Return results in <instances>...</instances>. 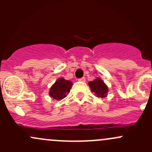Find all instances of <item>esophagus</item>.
<instances>
[{"mask_svg":"<svg viewBox=\"0 0 152 152\" xmlns=\"http://www.w3.org/2000/svg\"><path fill=\"white\" fill-rule=\"evenodd\" d=\"M78 81H79V82H85V77H82V78H80V79H78Z\"/></svg>","mask_w":152,"mask_h":152,"instance_id":"esophagus-1","label":"esophagus"}]
</instances>
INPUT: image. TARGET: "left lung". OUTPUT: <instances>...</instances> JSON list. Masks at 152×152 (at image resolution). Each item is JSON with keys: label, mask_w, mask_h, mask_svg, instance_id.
<instances>
[{"label": "left lung", "mask_w": 152, "mask_h": 152, "mask_svg": "<svg viewBox=\"0 0 152 152\" xmlns=\"http://www.w3.org/2000/svg\"><path fill=\"white\" fill-rule=\"evenodd\" d=\"M88 85L92 92H94L98 97L104 98L107 96V93H108V87L100 78H96L93 82H89Z\"/></svg>", "instance_id": "8db88e82"}]
</instances>
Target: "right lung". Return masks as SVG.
I'll return each instance as SVG.
<instances>
[{"instance_id":"obj_1","label":"right lung","mask_w":152,"mask_h":152,"mask_svg":"<svg viewBox=\"0 0 152 152\" xmlns=\"http://www.w3.org/2000/svg\"><path fill=\"white\" fill-rule=\"evenodd\" d=\"M73 83L70 81L65 80L63 78H59L50 87L49 95L56 100H62L66 97L67 93L70 92Z\"/></svg>"}]
</instances>
